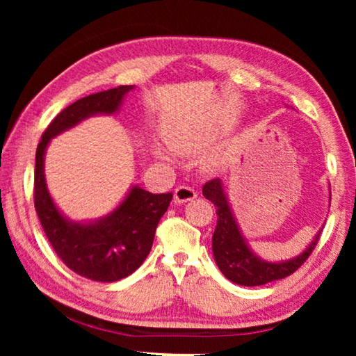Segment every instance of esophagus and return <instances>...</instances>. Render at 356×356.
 I'll return each instance as SVG.
<instances>
[{
	"instance_id": "1",
	"label": "esophagus",
	"mask_w": 356,
	"mask_h": 356,
	"mask_svg": "<svg viewBox=\"0 0 356 356\" xmlns=\"http://www.w3.org/2000/svg\"><path fill=\"white\" fill-rule=\"evenodd\" d=\"M196 197V190L191 188V186H177L176 190H174V202L176 204H184V202H188L193 201Z\"/></svg>"
}]
</instances>
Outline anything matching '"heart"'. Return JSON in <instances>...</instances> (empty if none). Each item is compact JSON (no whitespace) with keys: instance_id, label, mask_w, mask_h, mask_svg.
<instances>
[{"instance_id":"b5f03b06","label":"heart","mask_w":356,"mask_h":356,"mask_svg":"<svg viewBox=\"0 0 356 356\" xmlns=\"http://www.w3.org/2000/svg\"><path fill=\"white\" fill-rule=\"evenodd\" d=\"M218 135V130L212 127H204V125L197 124H177L166 131V143L174 152L182 155H195L212 147ZM155 155L163 163L171 165L174 161L172 155L165 149L156 147ZM215 163V160H207L209 166Z\"/></svg>"}]
</instances>
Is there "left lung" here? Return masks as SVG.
Here are the masks:
<instances>
[{"label": "left lung", "mask_w": 356, "mask_h": 356, "mask_svg": "<svg viewBox=\"0 0 356 356\" xmlns=\"http://www.w3.org/2000/svg\"><path fill=\"white\" fill-rule=\"evenodd\" d=\"M330 190L328 184V191ZM202 195L206 200L213 202L216 215H218L212 237L213 259L220 272L236 284L246 287L262 286L292 275L308 259L321 237L323 226L318 229L316 236L300 254L286 259V261H267V259L257 256L251 250L248 240L245 238L236 215H234L231 202H229L225 182L221 179L210 180L202 186ZM328 196L331 201V191Z\"/></svg>", "instance_id": "1"}]
</instances>
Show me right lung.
I'll list each match as a JSON object with an SVG mask.
<instances>
[{"instance_id": "1", "label": "right lung", "mask_w": 356, "mask_h": 356, "mask_svg": "<svg viewBox=\"0 0 356 356\" xmlns=\"http://www.w3.org/2000/svg\"><path fill=\"white\" fill-rule=\"evenodd\" d=\"M135 86H119L76 100L42 135L35 150L34 207L53 250L67 267L84 278L114 282L135 272L152 248L155 229L170 207L172 193L154 195L131 184L116 207L97 220H72L48 191L45 154L53 138L92 116H113Z\"/></svg>"}]
</instances>
